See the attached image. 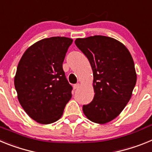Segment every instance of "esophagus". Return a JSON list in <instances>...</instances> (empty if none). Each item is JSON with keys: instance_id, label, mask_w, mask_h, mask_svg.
<instances>
[{"instance_id": "esophagus-1", "label": "esophagus", "mask_w": 152, "mask_h": 152, "mask_svg": "<svg viewBox=\"0 0 152 152\" xmlns=\"http://www.w3.org/2000/svg\"><path fill=\"white\" fill-rule=\"evenodd\" d=\"M73 87H74V89H77V88L80 87V84H79V83H77V84H74Z\"/></svg>"}]
</instances>
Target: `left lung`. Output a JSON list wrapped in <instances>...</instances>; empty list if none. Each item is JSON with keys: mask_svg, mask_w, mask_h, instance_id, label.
<instances>
[{"mask_svg": "<svg viewBox=\"0 0 152 152\" xmlns=\"http://www.w3.org/2000/svg\"><path fill=\"white\" fill-rule=\"evenodd\" d=\"M75 42L89 60L94 75V96L83 106V112L94 123L110 122L129 101L136 84L132 57L123 44L108 36L79 38Z\"/></svg>", "mask_w": 152, "mask_h": 152, "instance_id": "1", "label": "left lung"}]
</instances>
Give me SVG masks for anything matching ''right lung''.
Wrapping results in <instances>:
<instances>
[{
	"mask_svg": "<svg viewBox=\"0 0 152 152\" xmlns=\"http://www.w3.org/2000/svg\"><path fill=\"white\" fill-rule=\"evenodd\" d=\"M73 40L51 37L37 42L24 52L17 68L14 85L25 112L41 124L55 123L72 98V85L62 64Z\"/></svg>",
	"mask_w": 152,
	"mask_h": 152,
	"instance_id": "1",
	"label": "right lung"
}]
</instances>
